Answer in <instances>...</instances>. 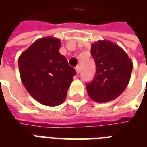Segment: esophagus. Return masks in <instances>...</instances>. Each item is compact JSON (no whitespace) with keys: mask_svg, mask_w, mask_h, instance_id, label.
Here are the masks:
<instances>
[{"mask_svg":"<svg viewBox=\"0 0 147 147\" xmlns=\"http://www.w3.org/2000/svg\"><path fill=\"white\" fill-rule=\"evenodd\" d=\"M75 69H76V71L77 74L80 73V66H76Z\"/></svg>","mask_w":147,"mask_h":147,"instance_id":"esophagus-1","label":"esophagus"}]
</instances>
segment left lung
I'll return each instance as SVG.
<instances>
[{
  "instance_id": "1",
  "label": "left lung",
  "mask_w": 147,
  "mask_h": 147,
  "mask_svg": "<svg viewBox=\"0 0 147 147\" xmlns=\"http://www.w3.org/2000/svg\"><path fill=\"white\" fill-rule=\"evenodd\" d=\"M91 55L95 61L96 74L92 82L86 84L87 94L96 102L113 101L128 85L132 61L123 49L108 40L93 43Z\"/></svg>"
}]
</instances>
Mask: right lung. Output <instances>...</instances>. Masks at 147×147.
Returning a JSON list of instances; mask_svg holds the SVG:
<instances>
[{"label":"right lung","mask_w":147,"mask_h":147,"mask_svg":"<svg viewBox=\"0 0 147 147\" xmlns=\"http://www.w3.org/2000/svg\"><path fill=\"white\" fill-rule=\"evenodd\" d=\"M61 40L45 37L23 52L18 64L27 92L42 105L57 106L64 102L76 71L59 52Z\"/></svg>","instance_id":"add662e5"}]
</instances>
